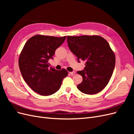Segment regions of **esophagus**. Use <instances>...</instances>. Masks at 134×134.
Returning <instances> with one entry per match:
<instances>
[{
    "label": "esophagus",
    "instance_id": "34e87169",
    "mask_svg": "<svg viewBox=\"0 0 134 134\" xmlns=\"http://www.w3.org/2000/svg\"><path fill=\"white\" fill-rule=\"evenodd\" d=\"M69 73L71 75H75V71H71V72H70Z\"/></svg>",
    "mask_w": 134,
    "mask_h": 134
}]
</instances>
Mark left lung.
<instances>
[{"mask_svg":"<svg viewBox=\"0 0 134 134\" xmlns=\"http://www.w3.org/2000/svg\"><path fill=\"white\" fill-rule=\"evenodd\" d=\"M70 51L79 63L86 61L84 70L77 73L83 81L77 86L87 94L98 93L106 87L115 66V55L108 42L99 36H67Z\"/></svg>","mask_w":134,"mask_h":134,"instance_id":"8db88e82","label":"left lung"}]
</instances>
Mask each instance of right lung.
I'll return each instance as SVG.
<instances>
[{"instance_id":"add662e5","label":"right lung","mask_w":134,"mask_h":134,"mask_svg":"<svg viewBox=\"0 0 134 134\" xmlns=\"http://www.w3.org/2000/svg\"><path fill=\"white\" fill-rule=\"evenodd\" d=\"M66 37L35 35L27 41L19 55V67L23 79L40 95L50 96L57 92L68 74L64 69L49 68L48 63Z\"/></svg>"}]
</instances>
